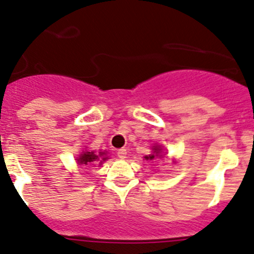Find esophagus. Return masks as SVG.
I'll use <instances>...</instances> for the list:
<instances>
[{
	"label": "esophagus",
	"mask_w": 254,
	"mask_h": 254,
	"mask_svg": "<svg viewBox=\"0 0 254 254\" xmlns=\"http://www.w3.org/2000/svg\"><path fill=\"white\" fill-rule=\"evenodd\" d=\"M117 155L120 160H124V158L127 157V150H125V148H119V150L117 151Z\"/></svg>",
	"instance_id": "obj_1"
}]
</instances>
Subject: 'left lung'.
<instances>
[{
	"label": "left lung",
	"instance_id": "1",
	"mask_svg": "<svg viewBox=\"0 0 254 254\" xmlns=\"http://www.w3.org/2000/svg\"><path fill=\"white\" fill-rule=\"evenodd\" d=\"M153 150H155V153H160V147H155L153 148ZM156 157V155H150V156H146V160H153V158Z\"/></svg>",
	"mask_w": 254,
	"mask_h": 254
}]
</instances>
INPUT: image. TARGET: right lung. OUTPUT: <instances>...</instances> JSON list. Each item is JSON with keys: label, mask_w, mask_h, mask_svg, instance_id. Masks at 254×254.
<instances>
[{"label": "right lung", "mask_w": 254, "mask_h": 254, "mask_svg": "<svg viewBox=\"0 0 254 254\" xmlns=\"http://www.w3.org/2000/svg\"><path fill=\"white\" fill-rule=\"evenodd\" d=\"M107 158L104 157V152H99L98 155L94 152H84L81 153L79 158L77 160V162L79 165H84V166H93L96 165V162L98 161H106Z\"/></svg>", "instance_id": "1"}]
</instances>
